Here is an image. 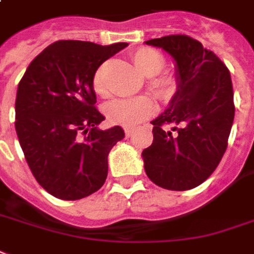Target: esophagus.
Wrapping results in <instances>:
<instances>
[{
	"mask_svg": "<svg viewBox=\"0 0 254 254\" xmlns=\"http://www.w3.org/2000/svg\"><path fill=\"white\" fill-rule=\"evenodd\" d=\"M125 132H126V136H131V135H132V132H134V128L127 127V128H125Z\"/></svg>",
	"mask_w": 254,
	"mask_h": 254,
	"instance_id": "34e87169",
	"label": "esophagus"
}]
</instances>
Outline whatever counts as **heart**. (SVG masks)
<instances>
[{
    "instance_id": "1",
    "label": "heart",
    "mask_w": 254,
    "mask_h": 254,
    "mask_svg": "<svg viewBox=\"0 0 254 254\" xmlns=\"http://www.w3.org/2000/svg\"><path fill=\"white\" fill-rule=\"evenodd\" d=\"M132 60L143 75L152 77L150 81L152 91L162 99L170 98L175 89L174 79L167 75L156 76L165 65V60L161 53L151 48H140L132 53ZM93 89L100 96H104L107 93L100 72H96L93 77ZM154 112H155V104L151 99L144 96L114 100L106 107L107 118L110 119V122L125 127H135L139 123H142L143 120L150 118Z\"/></svg>"
}]
</instances>
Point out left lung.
Masks as SVG:
<instances>
[{"instance_id":"8db88e82","label":"left lung","mask_w":254,"mask_h":254,"mask_svg":"<svg viewBox=\"0 0 254 254\" xmlns=\"http://www.w3.org/2000/svg\"><path fill=\"white\" fill-rule=\"evenodd\" d=\"M144 43L170 55L177 81L167 108L151 122L154 140L142 152L144 171L167 190L197 188L213 174L228 146L234 119L230 73L214 53L189 36ZM166 124L173 128L166 130Z\"/></svg>"}]
</instances>
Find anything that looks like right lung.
<instances>
[{
	"mask_svg": "<svg viewBox=\"0 0 254 254\" xmlns=\"http://www.w3.org/2000/svg\"><path fill=\"white\" fill-rule=\"evenodd\" d=\"M127 45L56 41L30 63L18 84V142L36 181L53 197L81 199L106 182L108 154L125 131L98 127L106 118L95 108L93 77Z\"/></svg>",
	"mask_w": 254,
	"mask_h": 254,
	"instance_id": "obj_1",
	"label": "right lung"
}]
</instances>
